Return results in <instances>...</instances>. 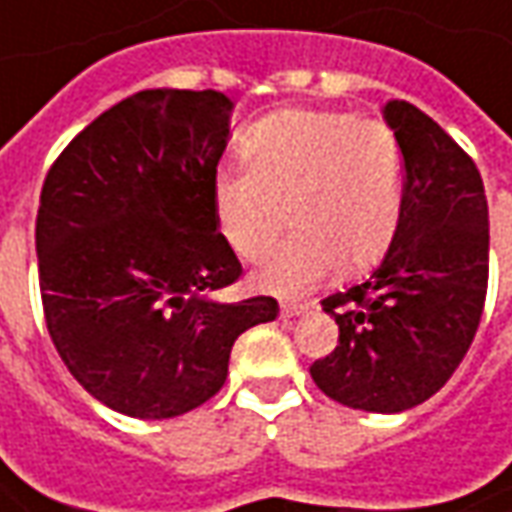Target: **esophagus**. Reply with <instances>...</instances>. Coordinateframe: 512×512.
<instances>
[{
    "instance_id": "esophagus-1",
    "label": "esophagus",
    "mask_w": 512,
    "mask_h": 512,
    "mask_svg": "<svg viewBox=\"0 0 512 512\" xmlns=\"http://www.w3.org/2000/svg\"><path fill=\"white\" fill-rule=\"evenodd\" d=\"M306 309H309V306H292V303H284V306H281V317H284V320H290V317H301L306 315Z\"/></svg>"
}]
</instances>
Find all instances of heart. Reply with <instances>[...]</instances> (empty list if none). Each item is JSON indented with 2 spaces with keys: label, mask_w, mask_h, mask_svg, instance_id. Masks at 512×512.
<instances>
[{
  "label": "heart",
  "mask_w": 512,
  "mask_h": 512,
  "mask_svg": "<svg viewBox=\"0 0 512 512\" xmlns=\"http://www.w3.org/2000/svg\"><path fill=\"white\" fill-rule=\"evenodd\" d=\"M245 172H220L211 211L222 242L256 262L284 228L298 234L253 273L276 295H303L343 264L362 273L384 259L401 225L404 167L393 128L343 111L287 108L264 116L239 142Z\"/></svg>",
  "instance_id": "b5f03b06"
}]
</instances>
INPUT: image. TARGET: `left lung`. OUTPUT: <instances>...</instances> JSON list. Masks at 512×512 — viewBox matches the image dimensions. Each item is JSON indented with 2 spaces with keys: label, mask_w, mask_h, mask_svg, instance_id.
<instances>
[{
  "label": "left lung",
  "mask_w": 512,
  "mask_h": 512,
  "mask_svg": "<svg viewBox=\"0 0 512 512\" xmlns=\"http://www.w3.org/2000/svg\"><path fill=\"white\" fill-rule=\"evenodd\" d=\"M404 158V211L368 281L323 301L340 345L309 368L351 410L404 412L463 362L488 292V200L477 164L435 119L384 105Z\"/></svg>",
  "instance_id": "left-lung-1"
}]
</instances>
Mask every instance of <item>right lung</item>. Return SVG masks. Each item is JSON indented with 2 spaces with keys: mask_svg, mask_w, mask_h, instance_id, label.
<instances>
[{
  "mask_svg": "<svg viewBox=\"0 0 512 512\" xmlns=\"http://www.w3.org/2000/svg\"><path fill=\"white\" fill-rule=\"evenodd\" d=\"M231 108L211 88L139 91L80 130L41 189L49 337L74 379L130 418L206 404L236 337L278 315L276 298H214L242 276L211 211Z\"/></svg>",
  "mask_w": 512,
  "mask_h": 512,
  "instance_id": "add662e5",
  "label": "right lung"
}]
</instances>
